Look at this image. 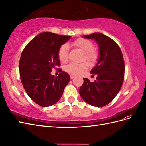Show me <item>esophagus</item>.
Returning a JSON list of instances; mask_svg holds the SVG:
<instances>
[{
  "label": "esophagus",
  "mask_w": 146,
  "mask_h": 146,
  "mask_svg": "<svg viewBox=\"0 0 146 146\" xmlns=\"http://www.w3.org/2000/svg\"><path fill=\"white\" fill-rule=\"evenodd\" d=\"M74 77H75V76H74V75H73V74H71L70 75V78L71 79H73V78H74Z\"/></svg>",
  "instance_id": "obj_1"
}]
</instances>
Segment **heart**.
<instances>
[{
	"label": "heart",
	"instance_id": "b5f03b06",
	"mask_svg": "<svg viewBox=\"0 0 146 146\" xmlns=\"http://www.w3.org/2000/svg\"><path fill=\"white\" fill-rule=\"evenodd\" d=\"M73 45L82 50L84 53L83 60H86L91 63L95 62L98 55L93 51L94 45L90 40L84 38H79L74 42ZM69 46L68 44H63L60 47L58 52V56L61 62L65 63L68 60ZM89 65L86 62L81 63H71L65 67V70L67 73L73 75H79L88 68Z\"/></svg>",
	"mask_w": 146,
	"mask_h": 146
}]
</instances>
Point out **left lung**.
<instances>
[{"label":"left lung","mask_w":146,"mask_h":146,"mask_svg":"<svg viewBox=\"0 0 146 146\" xmlns=\"http://www.w3.org/2000/svg\"><path fill=\"white\" fill-rule=\"evenodd\" d=\"M83 37L94 40L98 45L99 57L91 70V74H97L96 80L90 82L83 78L84 82L79 93L89 104L104 106L113 101L123 83L125 65L123 53L117 43L103 33L96 32Z\"/></svg>","instance_id":"8db88e82"}]
</instances>
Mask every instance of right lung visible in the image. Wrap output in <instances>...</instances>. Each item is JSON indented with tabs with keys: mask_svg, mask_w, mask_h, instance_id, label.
I'll use <instances>...</instances> for the list:
<instances>
[{
	"mask_svg": "<svg viewBox=\"0 0 146 146\" xmlns=\"http://www.w3.org/2000/svg\"><path fill=\"white\" fill-rule=\"evenodd\" d=\"M70 38L71 36L42 32L23 50L19 62L20 79L27 94L40 106L48 107L58 101L70 81L69 74L61 69L56 77L51 72L60 65L58 50Z\"/></svg>",
	"mask_w": 146,
	"mask_h": 146,
	"instance_id": "right-lung-1",
	"label": "right lung"
}]
</instances>
